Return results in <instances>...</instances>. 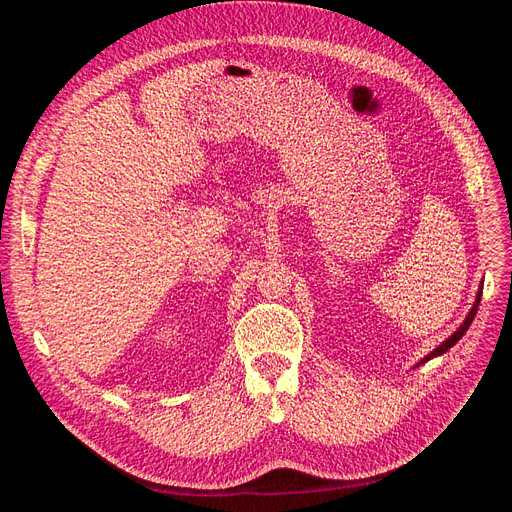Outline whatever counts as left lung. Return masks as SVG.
<instances>
[{"mask_svg":"<svg viewBox=\"0 0 512 512\" xmlns=\"http://www.w3.org/2000/svg\"><path fill=\"white\" fill-rule=\"evenodd\" d=\"M480 294H483V290H478V297H476V303H474V307L470 309V314H468V318L466 320H463V324H461V327L451 335V337H448L446 339V342H442L436 350H433L431 354H427L425 356V359L421 361V363H425V361H429V359H433V356H440V354H444L448 348H453L457 342H459V339L463 337V335H466V331L470 329V324H472V320H474V316H476V312H478V303H480ZM421 363H418V365H421Z\"/></svg>","mask_w":512,"mask_h":512,"instance_id":"left-lung-1","label":"left lung"}]
</instances>
